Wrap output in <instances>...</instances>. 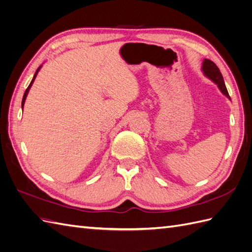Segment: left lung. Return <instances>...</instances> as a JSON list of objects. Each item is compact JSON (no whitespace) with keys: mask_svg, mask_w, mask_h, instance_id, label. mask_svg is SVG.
<instances>
[{"mask_svg":"<svg viewBox=\"0 0 252 252\" xmlns=\"http://www.w3.org/2000/svg\"><path fill=\"white\" fill-rule=\"evenodd\" d=\"M202 70L204 71V74L206 77L209 78L212 82H215L218 87L220 88V90L222 91V94H225L227 97H229V94H228L227 88L225 86V82L223 79L222 73L220 72V69L218 68V66L212 62V61L205 59L203 62V66H202Z\"/></svg>","mask_w":252,"mask_h":252,"instance_id":"left-lung-1","label":"left lung"}]
</instances>
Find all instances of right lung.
<instances>
[{
    "label": "right lung",
    "mask_w": 252,
    "mask_h": 252,
    "mask_svg": "<svg viewBox=\"0 0 252 252\" xmlns=\"http://www.w3.org/2000/svg\"><path fill=\"white\" fill-rule=\"evenodd\" d=\"M41 67L42 66H40L39 68H37L36 69V71H35V73H34V75H33V79L32 80V82H30V84H29V86L27 87V89H26V91H25V94H24V95H23V100H22V108L24 107V104H25V100H26V96H27V94H28V91H29V89H30V87L32 86V84H33V81H34V79H35V77H36V74H37V72H39V70L41 69Z\"/></svg>",
    "instance_id": "1"
}]
</instances>
